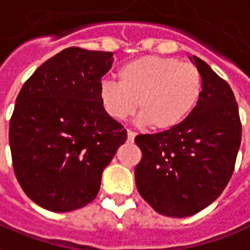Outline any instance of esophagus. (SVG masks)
Returning a JSON list of instances; mask_svg holds the SVG:
<instances>
[{
  "mask_svg": "<svg viewBox=\"0 0 250 250\" xmlns=\"http://www.w3.org/2000/svg\"><path fill=\"white\" fill-rule=\"evenodd\" d=\"M135 135H136V134H135L134 131L127 130V139H128V142H134Z\"/></svg>",
  "mask_w": 250,
  "mask_h": 250,
  "instance_id": "34e87169",
  "label": "esophagus"
}]
</instances>
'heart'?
<instances>
[{
  "label": "heart",
  "mask_w": 250,
  "mask_h": 250,
  "mask_svg": "<svg viewBox=\"0 0 250 250\" xmlns=\"http://www.w3.org/2000/svg\"><path fill=\"white\" fill-rule=\"evenodd\" d=\"M116 83L103 81L98 97L102 108L115 120L134 115L139 104L140 123L164 132L187 119L201 97L200 71L176 58L146 55L123 64Z\"/></svg>",
  "instance_id": "b5f03b06"
}]
</instances>
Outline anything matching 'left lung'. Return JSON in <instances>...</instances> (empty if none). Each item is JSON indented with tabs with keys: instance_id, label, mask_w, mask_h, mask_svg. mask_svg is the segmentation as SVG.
<instances>
[{
	"instance_id": "1",
	"label": "left lung",
	"mask_w": 250,
	"mask_h": 250,
	"mask_svg": "<svg viewBox=\"0 0 250 250\" xmlns=\"http://www.w3.org/2000/svg\"><path fill=\"white\" fill-rule=\"evenodd\" d=\"M203 90L187 119L169 131L142 134L135 143L140 196L158 213L188 217L219 197L230 180L241 143V120L233 91L204 61L193 55Z\"/></svg>"
}]
</instances>
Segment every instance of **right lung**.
Returning <instances> with one entry per match:
<instances>
[{
	"mask_svg": "<svg viewBox=\"0 0 250 250\" xmlns=\"http://www.w3.org/2000/svg\"><path fill=\"white\" fill-rule=\"evenodd\" d=\"M110 51L68 47L22 86L9 125L14 173L31 200L51 212L79 209L97 197L102 172L127 140L98 97Z\"/></svg>",
	"mask_w": 250,
	"mask_h": 250,
	"instance_id": "1",
	"label": "right lung"
}]
</instances>
